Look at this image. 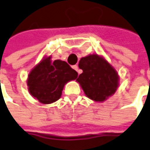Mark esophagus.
Segmentation results:
<instances>
[{
    "mask_svg": "<svg viewBox=\"0 0 150 150\" xmlns=\"http://www.w3.org/2000/svg\"><path fill=\"white\" fill-rule=\"evenodd\" d=\"M73 69L76 70V71L78 72V74H80V70H79V67H78V65H74V66H73Z\"/></svg>",
    "mask_w": 150,
    "mask_h": 150,
    "instance_id": "1",
    "label": "esophagus"
}]
</instances>
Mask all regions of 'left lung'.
<instances>
[{
  "label": "left lung",
  "instance_id": "obj_1",
  "mask_svg": "<svg viewBox=\"0 0 150 150\" xmlns=\"http://www.w3.org/2000/svg\"><path fill=\"white\" fill-rule=\"evenodd\" d=\"M79 68L83 72L76 81L89 99L103 102L116 92L120 85V76L115 67L104 56L90 54L82 57Z\"/></svg>",
  "mask_w": 150,
  "mask_h": 150
}]
</instances>
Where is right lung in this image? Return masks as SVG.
<instances>
[{
  "label": "right lung",
  "mask_w": 150,
  "mask_h": 150,
  "mask_svg": "<svg viewBox=\"0 0 150 150\" xmlns=\"http://www.w3.org/2000/svg\"><path fill=\"white\" fill-rule=\"evenodd\" d=\"M78 77V73L65 61L45 55L29 72L26 84L30 95L40 103L50 105L57 101L65 85Z\"/></svg>",
  "instance_id": "right-lung-1"
}]
</instances>
